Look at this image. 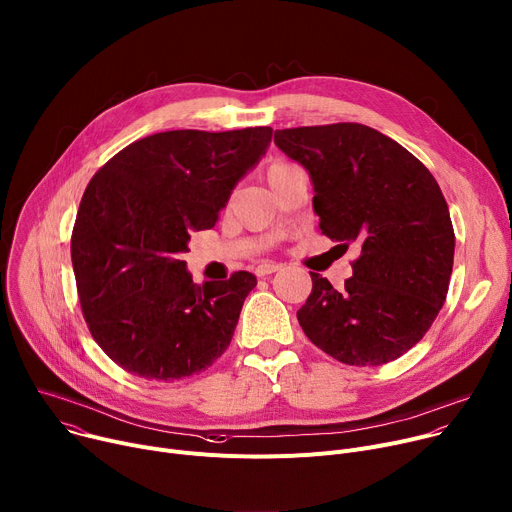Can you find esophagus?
<instances>
[{
  "label": "esophagus",
  "mask_w": 512,
  "mask_h": 512,
  "mask_svg": "<svg viewBox=\"0 0 512 512\" xmlns=\"http://www.w3.org/2000/svg\"><path fill=\"white\" fill-rule=\"evenodd\" d=\"M277 270H281V264H274V262H262V264H258V266L254 268L256 277H268V274L277 272Z\"/></svg>",
  "instance_id": "34e87169"
}]
</instances>
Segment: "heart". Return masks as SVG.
Here are the masks:
<instances>
[{
  "label": "heart",
  "instance_id": "heart-1",
  "mask_svg": "<svg viewBox=\"0 0 512 512\" xmlns=\"http://www.w3.org/2000/svg\"><path fill=\"white\" fill-rule=\"evenodd\" d=\"M287 166H291V164H285V162H277V164H272V166L266 170V178H268L270 174H274V172H279V170L287 168Z\"/></svg>",
  "mask_w": 512,
  "mask_h": 512
}]
</instances>
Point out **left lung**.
<instances>
[{
	"label": "left lung",
	"mask_w": 512,
	"mask_h": 512,
	"mask_svg": "<svg viewBox=\"0 0 512 512\" xmlns=\"http://www.w3.org/2000/svg\"><path fill=\"white\" fill-rule=\"evenodd\" d=\"M274 143L309 172L322 233L361 248L338 291L309 272L299 326L344 365L400 359L437 320L449 291L455 233L435 176L406 147L359 123L281 129Z\"/></svg>",
	"instance_id": "8db88e82"
}]
</instances>
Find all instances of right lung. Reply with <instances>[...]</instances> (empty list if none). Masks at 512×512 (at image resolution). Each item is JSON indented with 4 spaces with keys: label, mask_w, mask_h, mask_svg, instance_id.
Segmentation results:
<instances>
[{
    "label": "right lung",
    "mask_w": 512,
    "mask_h": 512,
    "mask_svg": "<svg viewBox=\"0 0 512 512\" xmlns=\"http://www.w3.org/2000/svg\"><path fill=\"white\" fill-rule=\"evenodd\" d=\"M270 127L143 137L90 180L71 233V262L92 338L131 375L176 381L211 367L231 342L252 272L194 285L180 260L190 231L215 227Z\"/></svg>",
    "instance_id": "1"
}]
</instances>
